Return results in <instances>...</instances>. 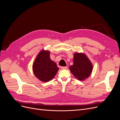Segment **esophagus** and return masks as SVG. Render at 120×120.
Instances as JSON below:
<instances>
[{
	"label": "esophagus",
	"instance_id": "obj_1",
	"mask_svg": "<svg viewBox=\"0 0 120 120\" xmlns=\"http://www.w3.org/2000/svg\"><path fill=\"white\" fill-rule=\"evenodd\" d=\"M67 68H68L67 67H61V70H66V69H67Z\"/></svg>",
	"mask_w": 120,
	"mask_h": 120
}]
</instances>
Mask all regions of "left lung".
<instances>
[{
  "instance_id": "1",
  "label": "left lung",
  "mask_w": 120,
  "mask_h": 120,
  "mask_svg": "<svg viewBox=\"0 0 120 120\" xmlns=\"http://www.w3.org/2000/svg\"><path fill=\"white\" fill-rule=\"evenodd\" d=\"M73 65L70 70L75 77L79 81L88 78L91 74L93 65L85 54L75 53L74 55Z\"/></svg>"
}]
</instances>
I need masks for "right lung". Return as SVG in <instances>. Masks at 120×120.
<instances>
[{
  "instance_id": "add662e5",
  "label": "right lung",
  "mask_w": 120,
  "mask_h": 120,
  "mask_svg": "<svg viewBox=\"0 0 120 120\" xmlns=\"http://www.w3.org/2000/svg\"><path fill=\"white\" fill-rule=\"evenodd\" d=\"M50 52L43 50L40 52L33 64V71L35 77L42 82H47L52 79L59 68L50 59Z\"/></svg>"
}]
</instances>
